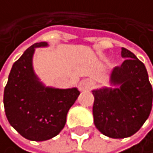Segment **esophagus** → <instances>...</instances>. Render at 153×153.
Wrapping results in <instances>:
<instances>
[{
  "instance_id": "obj_1",
  "label": "esophagus",
  "mask_w": 153,
  "mask_h": 153,
  "mask_svg": "<svg viewBox=\"0 0 153 153\" xmlns=\"http://www.w3.org/2000/svg\"><path fill=\"white\" fill-rule=\"evenodd\" d=\"M91 86H92V81L90 79H83L79 83V88L81 91L88 90L91 88Z\"/></svg>"
}]
</instances>
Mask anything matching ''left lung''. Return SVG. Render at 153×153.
Instances as JSON below:
<instances>
[{
  "instance_id": "obj_1",
  "label": "left lung",
  "mask_w": 153,
  "mask_h": 153,
  "mask_svg": "<svg viewBox=\"0 0 153 153\" xmlns=\"http://www.w3.org/2000/svg\"><path fill=\"white\" fill-rule=\"evenodd\" d=\"M121 55L126 60L110 74V83L118 87L92 90L94 125L112 139L135 135L152 107V87L146 66L126 48H122Z\"/></svg>"
}]
</instances>
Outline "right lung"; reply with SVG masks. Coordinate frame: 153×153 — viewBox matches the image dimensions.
Wrapping results in <instances>:
<instances>
[{"label":"right lung","instance_id":"obj_1","mask_svg":"<svg viewBox=\"0 0 153 153\" xmlns=\"http://www.w3.org/2000/svg\"><path fill=\"white\" fill-rule=\"evenodd\" d=\"M35 43L13 65L4 91V106L10 126L23 137L42 142L56 137L64 129L67 114L79 95L77 88L59 89L45 86L32 66Z\"/></svg>","mask_w":153,"mask_h":153}]
</instances>
